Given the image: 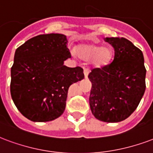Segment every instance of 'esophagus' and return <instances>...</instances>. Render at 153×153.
Wrapping results in <instances>:
<instances>
[{"mask_svg": "<svg viewBox=\"0 0 153 153\" xmlns=\"http://www.w3.org/2000/svg\"><path fill=\"white\" fill-rule=\"evenodd\" d=\"M88 73H89V70H88V68H85V69H84V74H85V78L88 77Z\"/></svg>", "mask_w": 153, "mask_h": 153, "instance_id": "esophagus-1", "label": "esophagus"}]
</instances>
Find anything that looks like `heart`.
<instances>
[{
    "mask_svg": "<svg viewBox=\"0 0 153 153\" xmlns=\"http://www.w3.org/2000/svg\"><path fill=\"white\" fill-rule=\"evenodd\" d=\"M78 57L85 61L93 60L96 65H106L111 60L112 51L108 47H101L96 44H85L79 45L76 49Z\"/></svg>",
    "mask_w": 153,
    "mask_h": 153,
    "instance_id": "1",
    "label": "heart"
}]
</instances>
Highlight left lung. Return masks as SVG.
I'll return each mask as SVG.
<instances>
[{"label":"left lung","mask_w":153,"mask_h":153,"mask_svg":"<svg viewBox=\"0 0 153 153\" xmlns=\"http://www.w3.org/2000/svg\"><path fill=\"white\" fill-rule=\"evenodd\" d=\"M114 48L112 62L93 68L89 105L99 120L116 123L127 119L139 105L145 91L146 69L141 50L127 39L106 37Z\"/></svg>","instance_id":"1"}]
</instances>
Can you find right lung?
<instances>
[{"label":"right lung","mask_w":153,"mask_h":153,"mask_svg":"<svg viewBox=\"0 0 153 153\" xmlns=\"http://www.w3.org/2000/svg\"><path fill=\"white\" fill-rule=\"evenodd\" d=\"M67 43L63 34H42L15 52L11 97L21 114L32 121H51L60 117L69 86L85 77L82 68L64 65L71 57Z\"/></svg>","instance_id":"obj_1"}]
</instances>
